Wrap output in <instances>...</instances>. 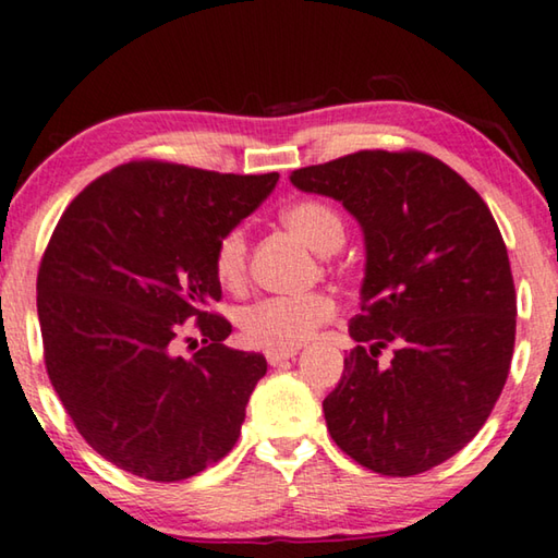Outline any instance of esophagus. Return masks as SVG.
<instances>
[{
	"label": "esophagus",
	"instance_id": "34e87169",
	"mask_svg": "<svg viewBox=\"0 0 558 558\" xmlns=\"http://www.w3.org/2000/svg\"><path fill=\"white\" fill-rule=\"evenodd\" d=\"M299 351L296 349H287V351H267V361H269V365H279V363H284V361H289V359H294Z\"/></svg>",
	"mask_w": 558,
	"mask_h": 558
}]
</instances>
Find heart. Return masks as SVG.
<instances>
[{"mask_svg": "<svg viewBox=\"0 0 558 558\" xmlns=\"http://www.w3.org/2000/svg\"><path fill=\"white\" fill-rule=\"evenodd\" d=\"M284 222L314 252L331 254L343 244V222L333 207L304 199L284 209ZM215 277L227 289H240L246 277V234L242 227L219 236L213 254ZM336 304L326 294L269 296L240 312L242 339L264 351H287L306 343L316 328L333 316Z\"/></svg>", "mask_w": 558, "mask_h": 558, "instance_id": "b5f03b06", "label": "heart"}]
</instances>
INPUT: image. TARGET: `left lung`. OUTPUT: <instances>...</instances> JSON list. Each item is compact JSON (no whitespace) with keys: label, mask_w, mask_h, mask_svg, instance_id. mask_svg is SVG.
<instances>
[{"label":"left lung","mask_w":558,"mask_h":558,"mask_svg":"<svg viewBox=\"0 0 558 558\" xmlns=\"http://www.w3.org/2000/svg\"><path fill=\"white\" fill-rule=\"evenodd\" d=\"M361 225V314L341 383L324 400L333 442L378 474L410 477L460 452L507 383L517 294L499 227L433 155L361 150L294 170ZM390 344L393 359L377 365Z\"/></svg>","instance_id":"8db88e82"}]
</instances>
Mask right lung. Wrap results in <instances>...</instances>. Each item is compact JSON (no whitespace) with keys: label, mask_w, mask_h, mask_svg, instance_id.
I'll use <instances>...</instances> for the list:
<instances>
[{"label":"right lung","mask_w":558,"mask_h":558,"mask_svg":"<svg viewBox=\"0 0 558 558\" xmlns=\"http://www.w3.org/2000/svg\"><path fill=\"white\" fill-rule=\"evenodd\" d=\"M279 172L222 175L141 160L90 182L61 215L36 279L44 361L81 437L116 468L178 482L222 460L267 373L225 345L213 254ZM195 317L206 345L171 351Z\"/></svg>","instance_id":"1"}]
</instances>
